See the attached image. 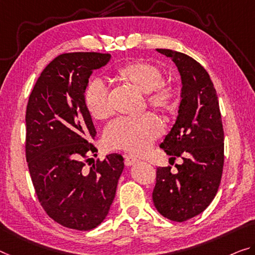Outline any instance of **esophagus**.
I'll use <instances>...</instances> for the list:
<instances>
[{
	"instance_id": "esophagus-1",
	"label": "esophagus",
	"mask_w": 255,
	"mask_h": 255,
	"mask_svg": "<svg viewBox=\"0 0 255 255\" xmlns=\"http://www.w3.org/2000/svg\"><path fill=\"white\" fill-rule=\"evenodd\" d=\"M136 162H138V159H136L135 157H133V156H130V155L125 156L124 163L127 166H131V165H133V164H135Z\"/></svg>"
}]
</instances>
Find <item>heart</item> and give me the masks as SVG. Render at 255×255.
Listing matches in <instances>:
<instances>
[{
  "label": "heart",
  "instance_id": "obj_1",
  "mask_svg": "<svg viewBox=\"0 0 255 255\" xmlns=\"http://www.w3.org/2000/svg\"><path fill=\"white\" fill-rule=\"evenodd\" d=\"M120 80L146 93L147 104L158 112H167L177 101L173 85L164 81L158 67L147 62H131L117 70ZM84 103L89 114L101 121L112 114L109 88L104 80L92 78L84 91ZM163 127L151 114L139 117H119L109 123L104 133V142L111 149H121L131 154H142L162 134Z\"/></svg>",
  "mask_w": 255,
  "mask_h": 255
}]
</instances>
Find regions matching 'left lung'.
<instances>
[{
    "mask_svg": "<svg viewBox=\"0 0 255 255\" xmlns=\"http://www.w3.org/2000/svg\"><path fill=\"white\" fill-rule=\"evenodd\" d=\"M174 62L181 76V101L177 121L160 143L171 156L182 158L173 173L157 167L152 202L172 221L183 222L202 213L220 186L225 154L219 100L209 73L193 58L168 49H156Z\"/></svg>",
    "mask_w": 255,
    "mask_h": 255,
    "instance_id": "left-lung-1",
    "label": "left lung"
}]
</instances>
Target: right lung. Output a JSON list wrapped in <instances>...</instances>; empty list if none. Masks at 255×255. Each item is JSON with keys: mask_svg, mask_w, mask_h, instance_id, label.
Here are the masks:
<instances>
[{"mask_svg": "<svg viewBox=\"0 0 255 255\" xmlns=\"http://www.w3.org/2000/svg\"><path fill=\"white\" fill-rule=\"evenodd\" d=\"M109 60L108 53L60 54L41 73L27 104L26 159L35 193L46 214L70 229L91 230L104 221L124 168L120 154L98 159L89 171L82 160L98 151L90 142L97 131L84 91L93 70Z\"/></svg>", "mask_w": 255, "mask_h": 255, "instance_id": "right-lung-1", "label": "right lung"}]
</instances>
